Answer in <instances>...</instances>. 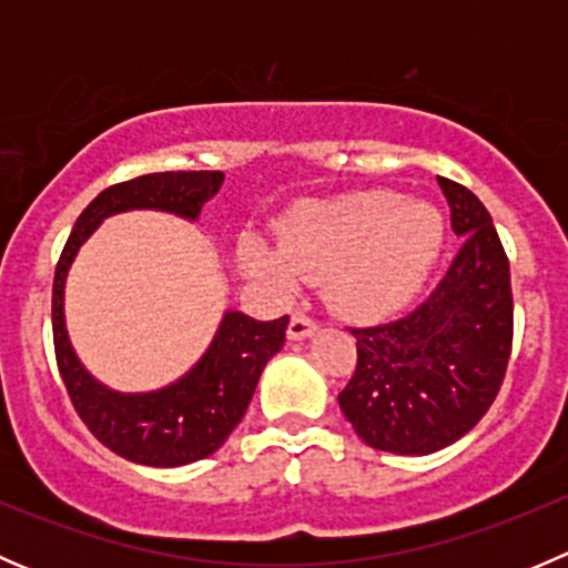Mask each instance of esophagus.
<instances>
[{"label": "esophagus", "mask_w": 568, "mask_h": 568, "mask_svg": "<svg viewBox=\"0 0 568 568\" xmlns=\"http://www.w3.org/2000/svg\"><path fill=\"white\" fill-rule=\"evenodd\" d=\"M316 332H318V324L313 318L302 316V313H294V316H291V324H288L291 341H305V337L316 335Z\"/></svg>", "instance_id": "34e87169"}]
</instances>
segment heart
I'll list each match as a JSON object with an SVG mask.
<instances>
[{
	"label": "heart",
	"instance_id": "1",
	"mask_svg": "<svg viewBox=\"0 0 568 568\" xmlns=\"http://www.w3.org/2000/svg\"><path fill=\"white\" fill-rule=\"evenodd\" d=\"M443 239V214L428 200L368 189L302 205L283 222L277 252L247 239L242 261L272 294L288 296L300 280L324 277L341 316L382 318L423 288Z\"/></svg>",
	"mask_w": 568,
	"mask_h": 568
}]
</instances>
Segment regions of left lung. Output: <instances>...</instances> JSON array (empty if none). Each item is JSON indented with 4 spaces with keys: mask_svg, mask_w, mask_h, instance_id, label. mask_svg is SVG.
<instances>
[{
    "mask_svg": "<svg viewBox=\"0 0 568 568\" xmlns=\"http://www.w3.org/2000/svg\"><path fill=\"white\" fill-rule=\"evenodd\" d=\"M437 181L459 255L409 316L352 329L357 371L337 395L359 439L398 456L464 437L495 400L511 357V274L489 211L462 183Z\"/></svg>",
    "mask_w": 568,
    "mask_h": 568,
    "instance_id": "obj_1",
    "label": "left lung"
}]
</instances>
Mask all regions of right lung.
<instances>
[{
    "mask_svg": "<svg viewBox=\"0 0 568 568\" xmlns=\"http://www.w3.org/2000/svg\"><path fill=\"white\" fill-rule=\"evenodd\" d=\"M225 173H151L104 189L73 225L54 272L51 326L65 390L84 426L112 454L148 467H181L225 445L242 423L268 359L283 348L288 316L255 321L225 311L203 357L168 387L120 393L101 385L73 352L65 326V280L82 244L106 216L123 211H164L200 220V209L220 192Z\"/></svg>",
    "mask_w": 568,
    "mask_h": 568,
    "instance_id": "1",
    "label": "right lung"
}]
</instances>
